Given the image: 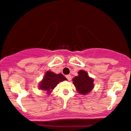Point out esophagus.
Wrapping results in <instances>:
<instances>
[{"label":"esophagus","mask_w":131,"mask_h":131,"mask_svg":"<svg viewBox=\"0 0 131 131\" xmlns=\"http://www.w3.org/2000/svg\"><path fill=\"white\" fill-rule=\"evenodd\" d=\"M66 78H67V79L69 81H70L71 80V75H66Z\"/></svg>","instance_id":"1"}]
</instances>
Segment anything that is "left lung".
Wrapping results in <instances>:
<instances>
[{"label": "left lung", "mask_w": 131, "mask_h": 131, "mask_svg": "<svg viewBox=\"0 0 131 131\" xmlns=\"http://www.w3.org/2000/svg\"><path fill=\"white\" fill-rule=\"evenodd\" d=\"M72 81L76 90L82 95L90 93L94 86L93 79L89 76L87 72L82 70L78 72V75L72 79Z\"/></svg>", "instance_id": "8db88e82"}]
</instances>
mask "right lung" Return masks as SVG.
<instances>
[{"label":"right lung","instance_id":"add662e5","mask_svg":"<svg viewBox=\"0 0 131 131\" xmlns=\"http://www.w3.org/2000/svg\"><path fill=\"white\" fill-rule=\"evenodd\" d=\"M64 81H67V79L62 74H56L52 71H48L39 83V89L46 91V93L49 94L58 83Z\"/></svg>","mask_w":131,"mask_h":131}]
</instances>
